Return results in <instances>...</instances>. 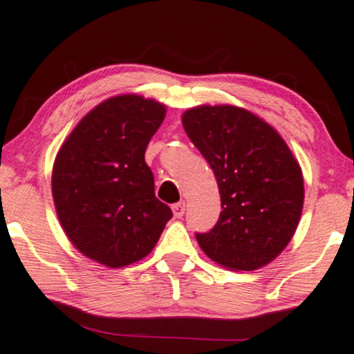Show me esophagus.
I'll list each match as a JSON object with an SVG mask.
<instances>
[{
	"label": "esophagus",
	"mask_w": 354,
	"mask_h": 354,
	"mask_svg": "<svg viewBox=\"0 0 354 354\" xmlns=\"http://www.w3.org/2000/svg\"><path fill=\"white\" fill-rule=\"evenodd\" d=\"M172 212H174V216L176 218H182L185 213V202H178L176 205H172Z\"/></svg>",
	"instance_id": "esophagus-1"
}]
</instances>
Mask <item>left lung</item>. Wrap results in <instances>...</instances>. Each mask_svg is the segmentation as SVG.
Instances as JSON below:
<instances>
[{"instance_id": "left-lung-1", "label": "left lung", "mask_w": 354, "mask_h": 354, "mask_svg": "<svg viewBox=\"0 0 354 354\" xmlns=\"http://www.w3.org/2000/svg\"><path fill=\"white\" fill-rule=\"evenodd\" d=\"M187 136L216 177L220 220L197 234L202 251L230 270H256L290 243L304 208V176L281 134L233 104H200L182 113Z\"/></svg>"}]
</instances>
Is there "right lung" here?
I'll return each mask as SVG.
<instances>
[{"instance_id": "add662e5", "label": "right lung", "mask_w": 354, "mask_h": 354, "mask_svg": "<svg viewBox=\"0 0 354 354\" xmlns=\"http://www.w3.org/2000/svg\"><path fill=\"white\" fill-rule=\"evenodd\" d=\"M165 104L142 95L106 98L78 121L52 167V197L68 241L116 269L141 261L172 218L156 198L146 147Z\"/></svg>"}]
</instances>
